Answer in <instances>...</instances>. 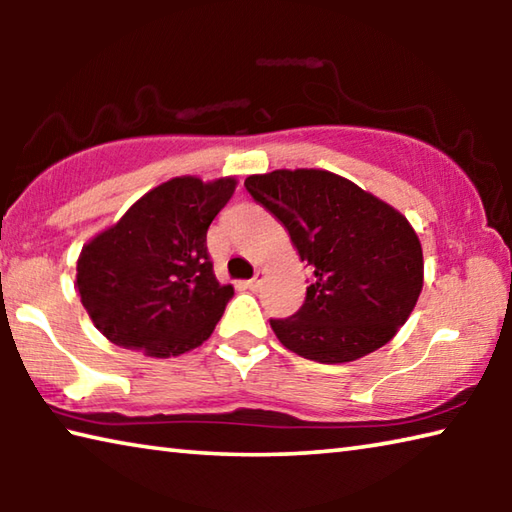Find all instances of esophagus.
Here are the masks:
<instances>
[{
	"label": "esophagus",
	"instance_id": "34e87169",
	"mask_svg": "<svg viewBox=\"0 0 512 512\" xmlns=\"http://www.w3.org/2000/svg\"><path fill=\"white\" fill-rule=\"evenodd\" d=\"M259 284H262V275H259V273H257V275L253 277V280H248V282H244V287H246V289H250V291H255V289H259Z\"/></svg>",
	"mask_w": 512,
	"mask_h": 512
}]
</instances>
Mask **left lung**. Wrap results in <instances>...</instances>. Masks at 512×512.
I'll return each mask as SVG.
<instances>
[{
	"label": "left lung",
	"instance_id": "8db88e82",
	"mask_svg": "<svg viewBox=\"0 0 512 512\" xmlns=\"http://www.w3.org/2000/svg\"><path fill=\"white\" fill-rule=\"evenodd\" d=\"M244 187L314 268L296 314L271 318L284 348L345 363L391 341L422 291V246L409 221L329 171L280 169L248 176Z\"/></svg>",
	"mask_w": 512,
	"mask_h": 512
}]
</instances>
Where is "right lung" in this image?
Listing matches in <instances>:
<instances>
[{"mask_svg":"<svg viewBox=\"0 0 512 512\" xmlns=\"http://www.w3.org/2000/svg\"><path fill=\"white\" fill-rule=\"evenodd\" d=\"M235 185V178H173L81 250L76 287L108 341L176 357L210 339L235 289L216 280L207 228Z\"/></svg>","mask_w":512,"mask_h":512,"instance_id":"right-lung-1","label":"right lung"}]
</instances>
